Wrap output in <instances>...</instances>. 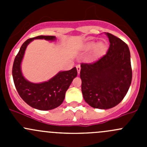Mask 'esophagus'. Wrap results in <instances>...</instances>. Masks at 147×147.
I'll return each mask as SVG.
<instances>
[{
  "label": "esophagus",
  "instance_id": "obj_1",
  "mask_svg": "<svg viewBox=\"0 0 147 147\" xmlns=\"http://www.w3.org/2000/svg\"><path fill=\"white\" fill-rule=\"evenodd\" d=\"M76 68H77V70H78V74H80V69H81L80 65H76Z\"/></svg>",
  "mask_w": 147,
  "mask_h": 147
}]
</instances>
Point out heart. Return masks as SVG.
<instances>
[{
  "label": "heart",
  "mask_w": 147,
  "mask_h": 147,
  "mask_svg": "<svg viewBox=\"0 0 147 147\" xmlns=\"http://www.w3.org/2000/svg\"><path fill=\"white\" fill-rule=\"evenodd\" d=\"M93 49H94V55L95 57H98L105 53L107 50V45L103 42H98L97 44L90 42L85 45V50L87 51L92 50Z\"/></svg>",
  "instance_id": "obj_1"
}]
</instances>
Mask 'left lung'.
I'll return each instance as SVG.
<instances>
[{"instance_id":"8db88e82","label":"left lung","mask_w":147,"mask_h":147,"mask_svg":"<svg viewBox=\"0 0 147 147\" xmlns=\"http://www.w3.org/2000/svg\"><path fill=\"white\" fill-rule=\"evenodd\" d=\"M109 40L107 53L92 63H82L80 78L85 102L94 108L110 109L117 105L128 92L132 70L128 45L106 32Z\"/></svg>"}]
</instances>
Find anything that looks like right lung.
Masks as SVG:
<instances>
[{
	"instance_id": "add662e5",
	"label": "right lung",
	"mask_w": 147,
	"mask_h": 147,
	"mask_svg": "<svg viewBox=\"0 0 147 147\" xmlns=\"http://www.w3.org/2000/svg\"><path fill=\"white\" fill-rule=\"evenodd\" d=\"M35 39L55 40L56 38L52 35H39L28 39L22 45L13 63V81L19 95L28 105L39 110H50L63 103L65 92L78 75V71L76 67H73L70 70L60 72L47 82L42 83H32L25 79L20 65L28 45Z\"/></svg>"
}]
</instances>
